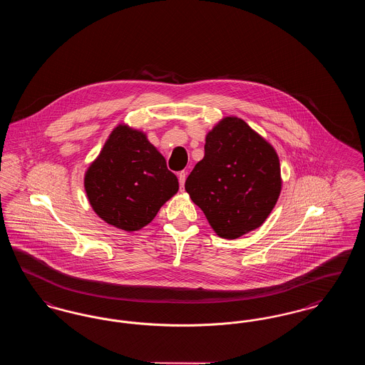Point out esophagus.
Masks as SVG:
<instances>
[{"instance_id":"esophagus-1","label":"esophagus","mask_w":365,"mask_h":365,"mask_svg":"<svg viewBox=\"0 0 365 365\" xmlns=\"http://www.w3.org/2000/svg\"><path fill=\"white\" fill-rule=\"evenodd\" d=\"M186 173L185 171H180L179 174H178V179H179V185H180V189L185 186V180H186Z\"/></svg>"}]
</instances>
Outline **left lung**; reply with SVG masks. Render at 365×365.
Returning <instances> with one entry per match:
<instances>
[{
    "label": "left lung",
    "instance_id": "obj_1",
    "mask_svg": "<svg viewBox=\"0 0 365 365\" xmlns=\"http://www.w3.org/2000/svg\"><path fill=\"white\" fill-rule=\"evenodd\" d=\"M274 148L238 118L219 123L205 142L185 189L219 237L235 240L260 227L280 192Z\"/></svg>",
    "mask_w": 365,
    "mask_h": 365
}]
</instances>
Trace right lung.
I'll list each match as a JSON object with an SVG mask.
<instances>
[{
    "mask_svg": "<svg viewBox=\"0 0 365 365\" xmlns=\"http://www.w3.org/2000/svg\"><path fill=\"white\" fill-rule=\"evenodd\" d=\"M94 212L108 225L137 231L179 189L178 178L145 134L116 127L85 176Z\"/></svg>",
    "mask_w": 365,
    "mask_h": 365,
    "instance_id": "obj_1",
    "label": "right lung"
}]
</instances>
